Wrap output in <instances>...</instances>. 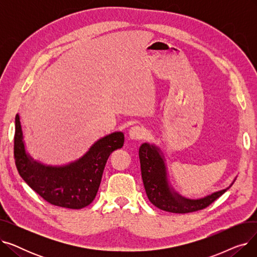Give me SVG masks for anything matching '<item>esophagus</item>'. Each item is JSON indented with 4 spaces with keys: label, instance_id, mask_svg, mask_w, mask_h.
<instances>
[{
    "label": "esophagus",
    "instance_id": "esophagus-1",
    "mask_svg": "<svg viewBox=\"0 0 257 257\" xmlns=\"http://www.w3.org/2000/svg\"><path fill=\"white\" fill-rule=\"evenodd\" d=\"M129 139L132 141L143 140L146 137V130L141 126H134L129 130Z\"/></svg>",
    "mask_w": 257,
    "mask_h": 257
}]
</instances>
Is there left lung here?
<instances>
[{
    "mask_svg": "<svg viewBox=\"0 0 257 257\" xmlns=\"http://www.w3.org/2000/svg\"><path fill=\"white\" fill-rule=\"evenodd\" d=\"M142 178L146 194L150 202L165 211L187 213L203 209L230 188L236 177L225 190L212 193L204 198L188 199L174 190L169 181L168 169L164 153L154 144L144 143L140 147Z\"/></svg>",
    "mask_w": 257,
    "mask_h": 257,
    "instance_id": "8db88e82",
    "label": "left lung"
}]
</instances>
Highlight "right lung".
Returning a JSON list of instances; mask_svg holds the SVG:
<instances>
[{"instance_id": "add662e5", "label": "right lung", "mask_w": 257, "mask_h": 257, "mask_svg": "<svg viewBox=\"0 0 257 257\" xmlns=\"http://www.w3.org/2000/svg\"><path fill=\"white\" fill-rule=\"evenodd\" d=\"M124 133L116 131L98 140L79 159L62 166L45 165L26 151L20 114L16 115L15 159L21 177L49 203L81 209L96 198L105 165L110 154L124 145Z\"/></svg>"}]
</instances>
